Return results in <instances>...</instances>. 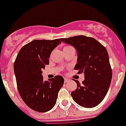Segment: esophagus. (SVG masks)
<instances>
[{"label": "esophagus", "mask_w": 126, "mask_h": 126, "mask_svg": "<svg viewBox=\"0 0 126 126\" xmlns=\"http://www.w3.org/2000/svg\"><path fill=\"white\" fill-rule=\"evenodd\" d=\"M69 80H69V79H67V78H65V79H64V82H65V83L68 82Z\"/></svg>", "instance_id": "obj_1"}]
</instances>
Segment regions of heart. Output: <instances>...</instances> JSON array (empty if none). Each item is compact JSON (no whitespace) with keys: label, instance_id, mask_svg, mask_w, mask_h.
Returning <instances> with one entry per match:
<instances>
[{"label":"heart","instance_id":"b5f03b06","mask_svg":"<svg viewBox=\"0 0 126 126\" xmlns=\"http://www.w3.org/2000/svg\"><path fill=\"white\" fill-rule=\"evenodd\" d=\"M71 48H73V47L70 46H65V47H63V51H67V50H69V49H71Z\"/></svg>","mask_w":126,"mask_h":126}]
</instances>
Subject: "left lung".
<instances>
[{
  "label": "left lung",
  "instance_id": "obj_1",
  "mask_svg": "<svg viewBox=\"0 0 126 126\" xmlns=\"http://www.w3.org/2000/svg\"><path fill=\"white\" fill-rule=\"evenodd\" d=\"M61 41L73 46L78 52L75 70L84 73L82 84L74 80L77 88L71 93L73 100L79 105L93 108L98 105L107 94L111 82V66L105 47L95 38L84 35L61 38Z\"/></svg>",
  "mask_w": 126,
  "mask_h": 126
}]
</instances>
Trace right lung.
Wrapping results in <instances>:
<instances>
[{"mask_svg":"<svg viewBox=\"0 0 126 126\" xmlns=\"http://www.w3.org/2000/svg\"><path fill=\"white\" fill-rule=\"evenodd\" d=\"M61 42V38L32 40L21 48L15 60L14 70L19 94L25 103L35 111L51 110L64 83L59 75L45 81L42 76V70L49 64L50 53Z\"/></svg>","mask_w":126,"mask_h":126,"instance_id":"obj_1","label":"right lung"}]
</instances>
